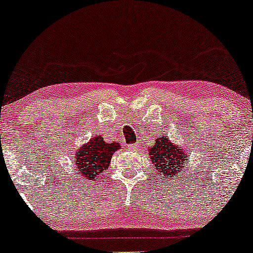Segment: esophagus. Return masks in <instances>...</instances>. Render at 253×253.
<instances>
[{
    "instance_id": "1",
    "label": "esophagus",
    "mask_w": 253,
    "mask_h": 253,
    "mask_svg": "<svg viewBox=\"0 0 253 253\" xmlns=\"http://www.w3.org/2000/svg\"><path fill=\"white\" fill-rule=\"evenodd\" d=\"M134 147H135V145H130L129 149H130V150H133V149H134Z\"/></svg>"
}]
</instances>
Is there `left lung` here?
I'll return each mask as SVG.
<instances>
[{
	"instance_id": "1",
	"label": "left lung",
	"mask_w": 253,
	"mask_h": 253,
	"mask_svg": "<svg viewBox=\"0 0 253 253\" xmlns=\"http://www.w3.org/2000/svg\"><path fill=\"white\" fill-rule=\"evenodd\" d=\"M150 158L153 162L156 175L162 177V181L175 175H178L182 169L187 168V152L176 146L168 139V136L156 139L155 146L149 149Z\"/></svg>"
}]
</instances>
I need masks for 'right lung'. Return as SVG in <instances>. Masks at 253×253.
I'll list each match as a JSON object with an SVG mask.
<instances>
[{"instance_id": "1", "label": "right lung", "mask_w": 253, "mask_h": 253, "mask_svg": "<svg viewBox=\"0 0 253 253\" xmlns=\"http://www.w3.org/2000/svg\"><path fill=\"white\" fill-rule=\"evenodd\" d=\"M118 149H120L118 143L108 144L102 136H94L74 156L78 176L98 181L102 172H106L104 170L108 169L113 153Z\"/></svg>"}]
</instances>
